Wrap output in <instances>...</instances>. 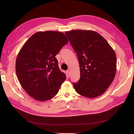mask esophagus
I'll use <instances>...</instances> for the list:
<instances>
[{
	"label": "esophagus",
	"instance_id": "esophagus-1",
	"mask_svg": "<svg viewBox=\"0 0 134 134\" xmlns=\"http://www.w3.org/2000/svg\"><path fill=\"white\" fill-rule=\"evenodd\" d=\"M67 75L68 76H70V71H69V70H67Z\"/></svg>",
	"mask_w": 134,
	"mask_h": 134
}]
</instances>
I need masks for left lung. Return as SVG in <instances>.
Returning a JSON list of instances; mask_svg holds the SVG:
<instances>
[{
    "label": "left lung",
    "mask_w": 134,
    "mask_h": 134,
    "mask_svg": "<svg viewBox=\"0 0 134 134\" xmlns=\"http://www.w3.org/2000/svg\"><path fill=\"white\" fill-rule=\"evenodd\" d=\"M65 33L77 55L80 66V79L73 85L76 92L87 98L102 95L116 75L114 50L95 31L73 30Z\"/></svg>",
    "instance_id": "8db88e82"
}]
</instances>
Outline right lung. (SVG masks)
Wrapping results in <instances>:
<instances>
[{
	"mask_svg": "<svg viewBox=\"0 0 134 134\" xmlns=\"http://www.w3.org/2000/svg\"><path fill=\"white\" fill-rule=\"evenodd\" d=\"M69 42L63 33L38 32L25 42L15 63L17 78L34 99L45 101L54 97L66 79L55 56Z\"/></svg>",
	"mask_w": 134,
	"mask_h": 134,
	"instance_id": "1",
	"label": "right lung"
}]
</instances>
